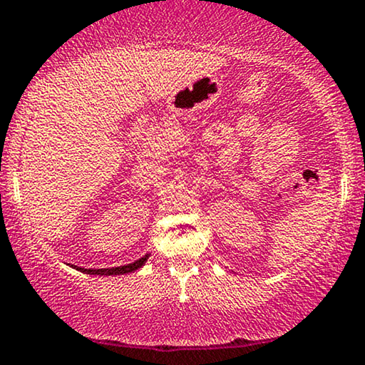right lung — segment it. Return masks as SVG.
I'll list each match as a JSON object with an SVG mask.
<instances>
[{
	"label": "right lung",
	"instance_id": "obj_1",
	"mask_svg": "<svg viewBox=\"0 0 365 365\" xmlns=\"http://www.w3.org/2000/svg\"><path fill=\"white\" fill-rule=\"evenodd\" d=\"M149 254L146 256L138 259V261H134L133 264H128V266H119V267H111V269H84V267H78V266H71L74 269H78V271L81 272H86V274H94V276H119V274H128V272H133L136 271V269L143 267L144 262L148 261Z\"/></svg>",
	"mask_w": 365,
	"mask_h": 365
}]
</instances>
